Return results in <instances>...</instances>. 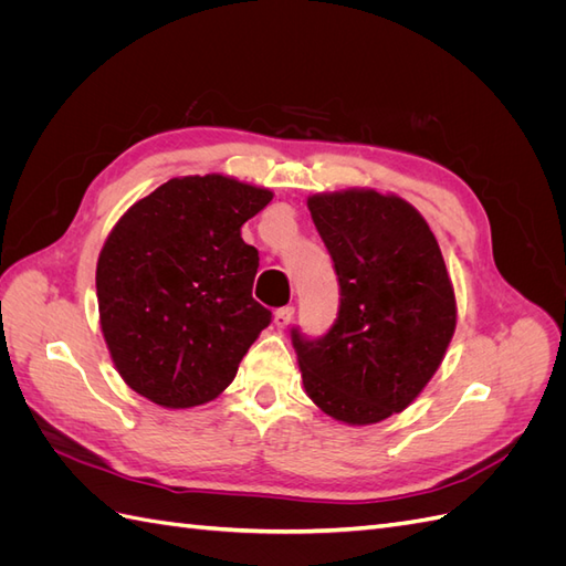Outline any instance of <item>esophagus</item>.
<instances>
[{"label":"esophagus","instance_id":"esophagus-1","mask_svg":"<svg viewBox=\"0 0 566 566\" xmlns=\"http://www.w3.org/2000/svg\"><path fill=\"white\" fill-rule=\"evenodd\" d=\"M293 316H295L293 306H281V310L273 312V323H276L279 328H285V325H287L290 321H293Z\"/></svg>","mask_w":566,"mask_h":566}]
</instances>
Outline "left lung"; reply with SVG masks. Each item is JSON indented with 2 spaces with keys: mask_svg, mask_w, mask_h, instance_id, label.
Here are the masks:
<instances>
[{
  "mask_svg": "<svg viewBox=\"0 0 566 566\" xmlns=\"http://www.w3.org/2000/svg\"><path fill=\"white\" fill-rule=\"evenodd\" d=\"M339 281L328 335L293 331L302 385L325 416L364 427L401 413L455 333L453 283L424 217L397 193L345 188L306 198Z\"/></svg>",
  "mask_w": 566,
  "mask_h": 566,
  "instance_id": "1",
  "label": "left lung"
}]
</instances>
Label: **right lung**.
<instances>
[{"label":"right lung","instance_id":"add662e5","mask_svg":"<svg viewBox=\"0 0 566 566\" xmlns=\"http://www.w3.org/2000/svg\"><path fill=\"white\" fill-rule=\"evenodd\" d=\"M273 191L224 175L175 177L136 200L96 262L115 370L163 408L217 399L271 312L252 300L260 254L241 227Z\"/></svg>","mask_w":566,"mask_h":566}]
</instances>
